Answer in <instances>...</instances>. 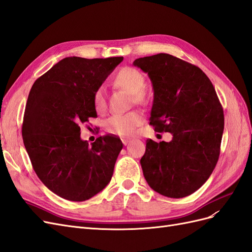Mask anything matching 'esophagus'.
Wrapping results in <instances>:
<instances>
[{
	"label": "esophagus",
	"mask_w": 252,
	"mask_h": 252,
	"mask_svg": "<svg viewBox=\"0 0 252 252\" xmlns=\"http://www.w3.org/2000/svg\"><path fill=\"white\" fill-rule=\"evenodd\" d=\"M123 144L125 145V146H127V145L129 144V141L128 140H123Z\"/></svg>",
	"instance_id": "obj_1"
}]
</instances>
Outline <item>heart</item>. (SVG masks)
Instances as JSON below:
<instances>
[{"instance_id":"1","label":"heart","mask_w":252,"mask_h":252,"mask_svg":"<svg viewBox=\"0 0 252 252\" xmlns=\"http://www.w3.org/2000/svg\"><path fill=\"white\" fill-rule=\"evenodd\" d=\"M146 80L144 74L134 67L125 66L113 75L112 86L122 89L131 95V103L147 104L150 94L145 89ZM94 105L97 112L103 113L107 108V98L104 90L98 88L94 94ZM143 122V116L139 111H130L125 114H114L105 122V128L109 133L127 138L130 136L136 127Z\"/></svg>"}]
</instances>
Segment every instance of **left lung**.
Segmentation results:
<instances>
[{"label": "left lung", "mask_w": 252, "mask_h": 252, "mask_svg": "<svg viewBox=\"0 0 252 252\" xmlns=\"http://www.w3.org/2000/svg\"><path fill=\"white\" fill-rule=\"evenodd\" d=\"M155 91L150 125L172 140L146 141L144 177L159 194L180 199L196 191L218 163L224 112L216 89L199 67L168 53L136 59Z\"/></svg>", "instance_id": "8db88e82"}]
</instances>
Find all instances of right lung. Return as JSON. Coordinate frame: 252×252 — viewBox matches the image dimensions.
I'll list each match as a JSON object with an SVG mask.
<instances>
[{"mask_svg": "<svg viewBox=\"0 0 252 252\" xmlns=\"http://www.w3.org/2000/svg\"><path fill=\"white\" fill-rule=\"evenodd\" d=\"M123 59L65 58L30 89L23 142L37 177L65 200H89L111 180L123 143L107 134L89 145L81 139L80 125L96 118L95 90Z\"/></svg>", "mask_w": 252, "mask_h": 252, "instance_id": "obj_1", "label": "right lung"}]
</instances>
